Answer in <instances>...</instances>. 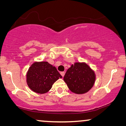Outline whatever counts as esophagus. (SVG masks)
Returning <instances> with one entry per match:
<instances>
[{
  "label": "esophagus",
  "mask_w": 126,
  "mask_h": 126,
  "mask_svg": "<svg viewBox=\"0 0 126 126\" xmlns=\"http://www.w3.org/2000/svg\"><path fill=\"white\" fill-rule=\"evenodd\" d=\"M60 74H61V75L63 77V76H64V75H65V72H60Z\"/></svg>",
  "instance_id": "34e87169"
}]
</instances>
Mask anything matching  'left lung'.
I'll return each mask as SVG.
<instances>
[{
	"label": "left lung",
	"mask_w": 126,
	"mask_h": 126,
	"mask_svg": "<svg viewBox=\"0 0 126 126\" xmlns=\"http://www.w3.org/2000/svg\"><path fill=\"white\" fill-rule=\"evenodd\" d=\"M96 76L85 63H76L67 70L63 77L69 89L76 94H84L94 86Z\"/></svg>",
	"instance_id": "obj_1"
}]
</instances>
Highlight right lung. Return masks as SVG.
I'll return each instance as SVG.
<instances>
[{
    "label": "right lung",
    "instance_id": "add662e5",
    "mask_svg": "<svg viewBox=\"0 0 126 126\" xmlns=\"http://www.w3.org/2000/svg\"><path fill=\"white\" fill-rule=\"evenodd\" d=\"M61 75L56 68L47 62H35L31 65L26 75V81L32 91L43 94L47 92Z\"/></svg>",
    "mask_w": 126,
    "mask_h": 126
}]
</instances>
